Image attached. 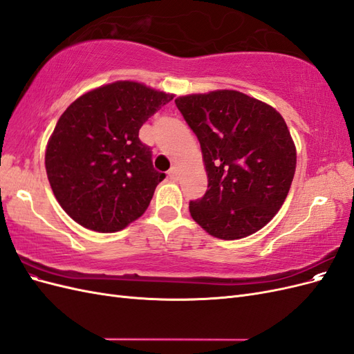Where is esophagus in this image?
<instances>
[{"mask_svg":"<svg viewBox=\"0 0 354 354\" xmlns=\"http://www.w3.org/2000/svg\"><path fill=\"white\" fill-rule=\"evenodd\" d=\"M168 177L171 178V180H178V171H177V168L176 167H173L171 168L169 171H168Z\"/></svg>","mask_w":354,"mask_h":354,"instance_id":"obj_1","label":"esophagus"}]
</instances>
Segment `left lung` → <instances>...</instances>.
Here are the masks:
<instances>
[{"label": "left lung", "instance_id": "obj_1", "mask_svg": "<svg viewBox=\"0 0 354 354\" xmlns=\"http://www.w3.org/2000/svg\"><path fill=\"white\" fill-rule=\"evenodd\" d=\"M201 143L208 190L190 201V216L218 239L255 233L281 209L295 174L297 152L282 115L234 90L176 99Z\"/></svg>", "mask_w": 354, "mask_h": 354}]
</instances>
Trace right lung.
<instances>
[{
  "instance_id": "obj_1",
  "label": "right lung",
  "mask_w": 354,
  "mask_h": 354,
  "mask_svg": "<svg viewBox=\"0 0 354 354\" xmlns=\"http://www.w3.org/2000/svg\"><path fill=\"white\" fill-rule=\"evenodd\" d=\"M173 94L134 81H116L82 94L62 113L46 169L60 207L81 226L112 233L147 209L165 178L138 138L142 125Z\"/></svg>"
}]
</instances>
